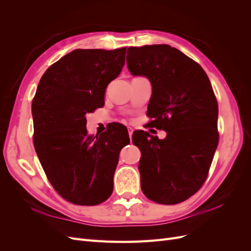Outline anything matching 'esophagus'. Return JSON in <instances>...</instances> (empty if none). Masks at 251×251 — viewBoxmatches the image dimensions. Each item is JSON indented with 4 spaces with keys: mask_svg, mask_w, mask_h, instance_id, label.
<instances>
[{
    "mask_svg": "<svg viewBox=\"0 0 251 251\" xmlns=\"http://www.w3.org/2000/svg\"><path fill=\"white\" fill-rule=\"evenodd\" d=\"M127 131H128V136H130V138L132 137V135H133V132H134V130L132 127H127Z\"/></svg>",
    "mask_w": 251,
    "mask_h": 251,
    "instance_id": "obj_1",
    "label": "esophagus"
}]
</instances>
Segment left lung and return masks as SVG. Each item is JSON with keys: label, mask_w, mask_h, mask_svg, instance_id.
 I'll return each instance as SVG.
<instances>
[{"label": "left lung", "mask_w": 251, "mask_h": 251, "mask_svg": "<svg viewBox=\"0 0 251 251\" xmlns=\"http://www.w3.org/2000/svg\"><path fill=\"white\" fill-rule=\"evenodd\" d=\"M126 54L131 74L151 81V125L166 132L164 139L143 131L132 139L141 151V189L159 204L183 202L206 180L218 147L214 90L202 67L170 45L130 47Z\"/></svg>", "instance_id": "8db88e82"}]
</instances>
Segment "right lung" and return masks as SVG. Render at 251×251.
Listing matches in <instances>:
<instances>
[{"label":"right lung","instance_id":"1","mask_svg":"<svg viewBox=\"0 0 251 251\" xmlns=\"http://www.w3.org/2000/svg\"><path fill=\"white\" fill-rule=\"evenodd\" d=\"M126 48L76 49L51 65L32 100L33 144L45 174L64 199L97 205L113 192V177L128 134L88 135L86 114L104 104L120 74ZM127 132V131H126Z\"/></svg>","mask_w":251,"mask_h":251}]
</instances>
